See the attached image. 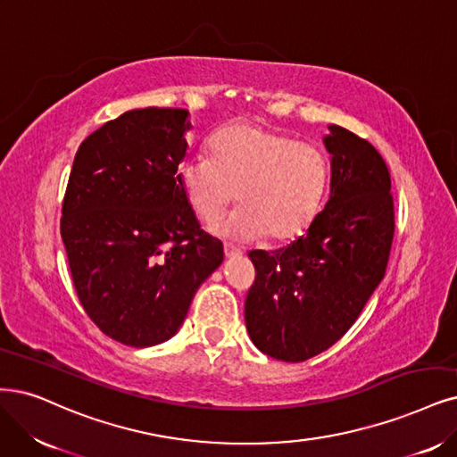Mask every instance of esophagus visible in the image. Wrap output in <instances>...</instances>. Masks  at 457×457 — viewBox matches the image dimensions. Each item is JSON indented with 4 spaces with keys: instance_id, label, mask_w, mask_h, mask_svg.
<instances>
[{
    "instance_id": "1",
    "label": "esophagus",
    "mask_w": 457,
    "mask_h": 457,
    "mask_svg": "<svg viewBox=\"0 0 457 457\" xmlns=\"http://www.w3.org/2000/svg\"><path fill=\"white\" fill-rule=\"evenodd\" d=\"M224 254H226V258H237V256L243 254V250L237 248L235 245H231V243H226L224 245Z\"/></svg>"
}]
</instances>
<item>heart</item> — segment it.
Here are the masks:
<instances>
[{
  "instance_id": "heart-1",
  "label": "heart",
  "mask_w": 457,
  "mask_h": 457,
  "mask_svg": "<svg viewBox=\"0 0 457 457\" xmlns=\"http://www.w3.org/2000/svg\"><path fill=\"white\" fill-rule=\"evenodd\" d=\"M328 160L312 145L252 122L218 129L207 156L180 165V184L194 212L212 224L235 201L216 231L239 241H288L316 216L328 186Z\"/></svg>"
}]
</instances>
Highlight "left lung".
Listing matches in <instances>:
<instances>
[{"instance_id":"obj_1","label":"left lung","mask_w":457,"mask_h":457,"mask_svg":"<svg viewBox=\"0 0 457 457\" xmlns=\"http://www.w3.org/2000/svg\"><path fill=\"white\" fill-rule=\"evenodd\" d=\"M331 194L307 233L292 245L252 250L254 284L245 301L252 343L282 361H305L356 322L384 278L395 214L392 179L378 150L329 126Z\"/></svg>"}]
</instances>
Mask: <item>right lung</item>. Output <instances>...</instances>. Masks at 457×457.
Instances as JSON below:
<instances>
[{
	"mask_svg": "<svg viewBox=\"0 0 457 457\" xmlns=\"http://www.w3.org/2000/svg\"><path fill=\"white\" fill-rule=\"evenodd\" d=\"M186 118L184 109H135L90 133L62 203L60 231L80 305L107 337L133 348L173 337L224 260L177 175L188 146Z\"/></svg>",
	"mask_w": 457,
	"mask_h": 457,
	"instance_id": "1",
	"label": "right lung"
}]
</instances>
